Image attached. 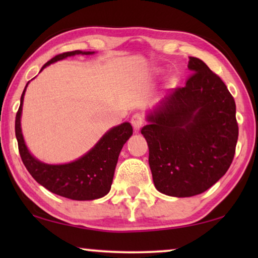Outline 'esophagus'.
Returning <instances> with one entry per match:
<instances>
[{
    "instance_id": "34e87169",
    "label": "esophagus",
    "mask_w": 258,
    "mask_h": 258,
    "mask_svg": "<svg viewBox=\"0 0 258 258\" xmlns=\"http://www.w3.org/2000/svg\"><path fill=\"white\" fill-rule=\"evenodd\" d=\"M144 123V117L143 115H141L137 112V114H134L133 117H132V124L134 126V129L136 130V132H139V130L142 128Z\"/></svg>"
}]
</instances>
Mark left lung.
Segmentation results:
<instances>
[{"mask_svg": "<svg viewBox=\"0 0 258 258\" xmlns=\"http://www.w3.org/2000/svg\"><path fill=\"white\" fill-rule=\"evenodd\" d=\"M188 68L185 86L158 102L141 130L154 184L174 197L213 186L230 167L238 139L235 100L223 81L197 57Z\"/></svg>", "mask_w": 258, "mask_h": 258, "instance_id": "8db88e82", "label": "left lung"}]
</instances>
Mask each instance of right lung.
<instances>
[{"label":"right lung","mask_w":258,"mask_h":258,"mask_svg":"<svg viewBox=\"0 0 258 258\" xmlns=\"http://www.w3.org/2000/svg\"><path fill=\"white\" fill-rule=\"evenodd\" d=\"M91 55L94 51H68L56 55L42 67L41 72L51 63L61 61L74 55ZM24 88L19 111L15 119V134L19 151L23 164L35 181L56 195L75 201H91L101 199L110 191L112 178L118 155L129 137L133 135V126L129 122L116 125L108 130L100 141L83 156L66 164H47L35 158L28 150L21 129V115Z\"/></svg>","instance_id":"right-lung-1"}]
</instances>
